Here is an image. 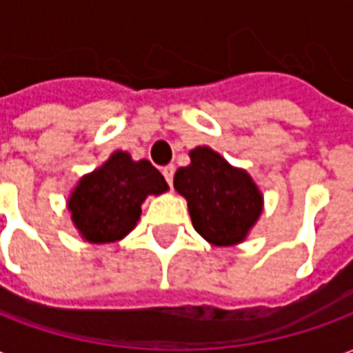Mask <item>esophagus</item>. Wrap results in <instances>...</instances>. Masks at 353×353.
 <instances>
[{"label":"esophagus","instance_id":"esophagus-1","mask_svg":"<svg viewBox=\"0 0 353 353\" xmlns=\"http://www.w3.org/2000/svg\"><path fill=\"white\" fill-rule=\"evenodd\" d=\"M174 172H176V168H174L172 164L162 168V176H164V179H166V183H168L170 187H172V181H174Z\"/></svg>","mask_w":353,"mask_h":353}]
</instances>
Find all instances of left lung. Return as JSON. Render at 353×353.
Segmentation results:
<instances>
[{"mask_svg":"<svg viewBox=\"0 0 353 353\" xmlns=\"http://www.w3.org/2000/svg\"><path fill=\"white\" fill-rule=\"evenodd\" d=\"M174 187L187 199L192 227L214 245L242 242L263 210L252 177L210 147L192 149L191 164L177 170Z\"/></svg>","mask_w":353,"mask_h":353,"instance_id":"8db88e82","label":"left lung"}]
</instances>
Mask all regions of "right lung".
Segmentation results:
<instances>
[{"mask_svg":"<svg viewBox=\"0 0 353 353\" xmlns=\"http://www.w3.org/2000/svg\"><path fill=\"white\" fill-rule=\"evenodd\" d=\"M166 189L164 177L151 162H136L128 153L117 151L103 166L81 179L68 208L88 242H115L136 227L147 194Z\"/></svg>","mask_w":353,"mask_h":353,"instance_id":"add662e5","label":"right lung"}]
</instances>
